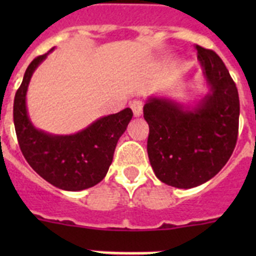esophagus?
Listing matches in <instances>:
<instances>
[{
	"mask_svg": "<svg viewBox=\"0 0 256 256\" xmlns=\"http://www.w3.org/2000/svg\"><path fill=\"white\" fill-rule=\"evenodd\" d=\"M142 108H144V105H142L141 101H134V102H132V105H130V108H132L134 116H141Z\"/></svg>",
	"mask_w": 256,
	"mask_h": 256,
	"instance_id": "esophagus-1",
	"label": "esophagus"
}]
</instances>
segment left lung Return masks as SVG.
Instances as JSON below:
<instances>
[{
  "instance_id": "8db88e82",
  "label": "left lung",
  "mask_w": 256,
  "mask_h": 256,
  "mask_svg": "<svg viewBox=\"0 0 256 256\" xmlns=\"http://www.w3.org/2000/svg\"><path fill=\"white\" fill-rule=\"evenodd\" d=\"M209 92L194 108L168 97H148L144 118L150 133L148 154L154 173L177 188L212 180L234 150L238 134L237 87L224 62L212 50L196 46Z\"/></svg>"
}]
</instances>
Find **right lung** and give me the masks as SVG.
Here are the masks:
<instances>
[{
	"label": "right lung",
	"mask_w": 256,
	"mask_h": 256,
	"mask_svg": "<svg viewBox=\"0 0 256 256\" xmlns=\"http://www.w3.org/2000/svg\"><path fill=\"white\" fill-rule=\"evenodd\" d=\"M32 61L14 100V124L22 155L40 177L65 191H82L105 178L115 148L133 116L130 108L97 119L74 134H51L29 119L26 91L38 65L50 52Z\"/></svg>",
	"instance_id": "add662e5"
}]
</instances>
